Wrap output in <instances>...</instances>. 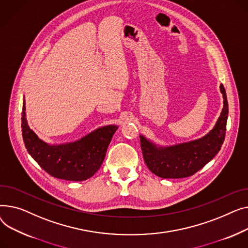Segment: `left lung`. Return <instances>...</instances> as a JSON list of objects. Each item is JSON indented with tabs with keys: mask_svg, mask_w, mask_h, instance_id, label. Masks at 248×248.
Listing matches in <instances>:
<instances>
[{
	"mask_svg": "<svg viewBox=\"0 0 248 248\" xmlns=\"http://www.w3.org/2000/svg\"><path fill=\"white\" fill-rule=\"evenodd\" d=\"M223 108L215 125L198 139L173 145H159L140 135L144 161L149 170L161 178H185L204 167L219 152L225 137L228 103L223 85H220Z\"/></svg>",
	"mask_w": 248,
	"mask_h": 248,
	"instance_id": "1",
	"label": "left lung"
}]
</instances>
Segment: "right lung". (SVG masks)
<instances>
[{
	"label": "right lung",
	"mask_w": 248,
	"mask_h": 248,
	"mask_svg": "<svg viewBox=\"0 0 248 248\" xmlns=\"http://www.w3.org/2000/svg\"><path fill=\"white\" fill-rule=\"evenodd\" d=\"M117 125L99 127L82 138L61 144L42 140L27 121L24 98L22 132L27 151L35 161L53 177L83 181L92 177L100 169Z\"/></svg>",
	"instance_id": "obj_1"
}]
</instances>
